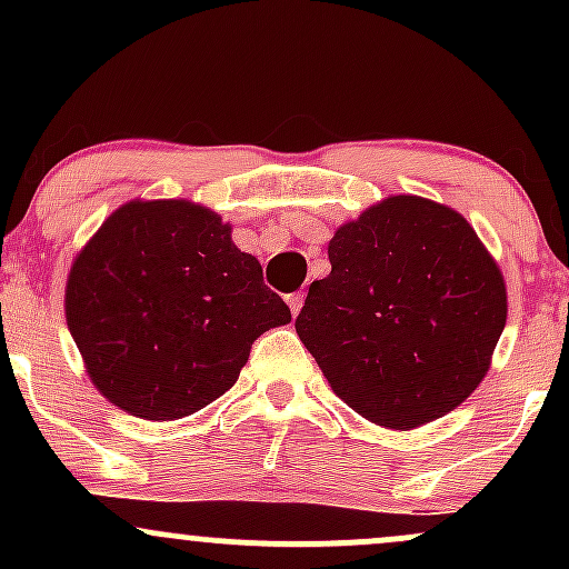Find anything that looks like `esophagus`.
Masks as SVG:
<instances>
[{"instance_id": "1", "label": "esophagus", "mask_w": 569, "mask_h": 569, "mask_svg": "<svg viewBox=\"0 0 569 569\" xmlns=\"http://www.w3.org/2000/svg\"><path fill=\"white\" fill-rule=\"evenodd\" d=\"M286 302H289V307H291V316H299V310H302V305H305V291L289 293V297H286Z\"/></svg>"}]
</instances>
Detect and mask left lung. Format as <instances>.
Listing matches in <instances>:
<instances>
[{"label": "left lung", "mask_w": 569, "mask_h": 569, "mask_svg": "<svg viewBox=\"0 0 569 569\" xmlns=\"http://www.w3.org/2000/svg\"><path fill=\"white\" fill-rule=\"evenodd\" d=\"M329 262L297 335L350 409L409 430L479 388L508 299L498 262L460 213L393 194L339 227Z\"/></svg>", "instance_id": "obj_1"}]
</instances>
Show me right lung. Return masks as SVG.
<instances>
[{"instance_id":"1","label":"right lung","mask_w":569,"mask_h":569,"mask_svg":"<svg viewBox=\"0 0 569 569\" xmlns=\"http://www.w3.org/2000/svg\"><path fill=\"white\" fill-rule=\"evenodd\" d=\"M232 227L189 200H130L77 253L67 323L90 380L143 420H179L238 382L253 339L291 321Z\"/></svg>"}]
</instances>
